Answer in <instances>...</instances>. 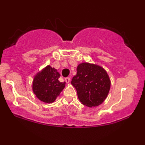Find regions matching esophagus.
<instances>
[{"mask_svg":"<svg viewBox=\"0 0 145 145\" xmlns=\"http://www.w3.org/2000/svg\"><path fill=\"white\" fill-rule=\"evenodd\" d=\"M65 82L67 83H69V82H70V78L67 77V78H65Z\"/></svg>","mask_w":145,"mask_h":145,"instance_id":"obj_1","label":"esophagus"}]
</instances>
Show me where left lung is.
<instances>
[{"label":"left lung","instance_id":"8db88e82","mask_svg":"<svg viewBox=\"0 0 145 145\" xmlns=\"http://www.w3.org/2000/svg\"><path fill=\"white\" fill-rule=\"evenodd\" d=\"M82 104L88 107L97 106L104 102L110 89V80L101 66L82 63L77 67V74L71 80Z\"/></svg>","mask_w":145,"mask_h":145}]
</instances>
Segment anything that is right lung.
<instances>
[{
  "instance_id": "obj_1",
  "label": "right lung",
  "mask_w": 145,
  "mask_h": 145,
  "mask_svg": "<svg viewBox=\"0 0 145 145\" xmlns=\"http://www.w3.org/2000/svg\"><path fill=\"white\" fill-rule=\"evenodd\" d=\"M60 74L56 69L48 65L35 76L33 91L39 100L45 103L54 102L65 86L59 81Z\"/></svg>"
}]
</instances>
